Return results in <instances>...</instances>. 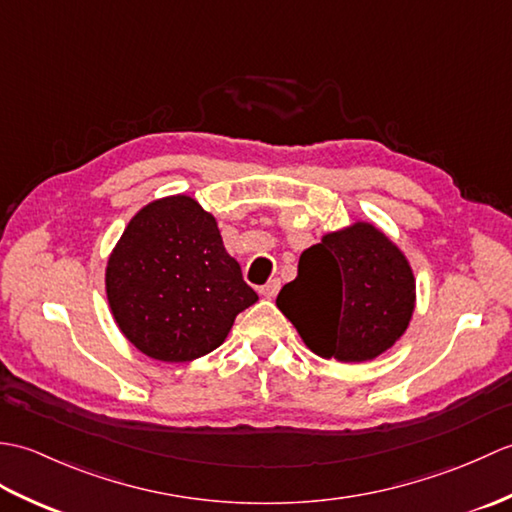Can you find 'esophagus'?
Wrapping results in <instances>:
<instances>
[{"label":"esophagus","mask_w":512,"mask_h":512,"mask_svg":"<svg viewBox=\"0 0 512 512\" xmlns=\"http://www.w3.org/2000/svg\"><path fill=\"white\" fill-rule=\"evenodd\" d=\"M279 288H281V281H279V279H270L266 286L259 288V292H262V297L273 299V297L277 295V292H279Z\"/></svg>","instance_id":"1"}]
</instances>
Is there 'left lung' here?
I'll return each instance as SVG.
<instances>
[{
  "mask_svg": "<svg viewBox=\"0 0 512 512\" xmlns=\"http://www.w3.org/2000/svg\"><path fill=\"white\" fill-rule=\"evenodd\" d=\"M277 308L317 356L363 363L409 328L416 279L380 228L354 222L303 250L297 279L281 288Z\"/></svg>",
  "mask_w": 512,
  "mask_h": 512,
  "instance_id": "1",
  "label": "left lung"
}]
</instances>
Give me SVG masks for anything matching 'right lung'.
I'll return each mask as SVG.
<instances>
[{
	"mask_svg": "<svg viewBox=\"0 0 512 512\" xmlns=\"http://www.w3.org/2000/svg\"><path fill=\"white\" fill-rule=\"evenodd\" d=\"M105 292L125 339L165 363L213 352L257 301L215 217L184 193L149 202L129 220L107 259Z\"/></svg>",
	"mask_w": 512,
	"mask_h": 512,
	"instance_id": "add662e5",
	"label": "right lung"
}]
</instances>
